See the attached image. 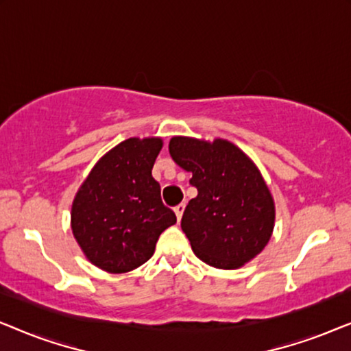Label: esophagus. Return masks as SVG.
Listing matches in <instances>:
<instances>
[{"mask_svg":"<svg viewBox=\"0 0 351 351\" xmlns=\"http://www.w3.org/2000/svg\"><path fill=\"white\" fill-rule=\"evenodd\" d=\"M184 210H185V204H184V203L179 204V206H176V208H174V213H176V217H177V220H180V219H182V215H184Z\"/></svg>","mask_w":351,"mask_h":351,"instance_id":"esophagus-1","label":"esophagus"}]
</instances>
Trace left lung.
<instances>
[{"mask_svg": "<svg viewBox=\"0 0 351 351\" xmlns=\"http://www.w3.org/2000/svg\"><path fill=\"white\" fill-rule=\"evenodd\" d=\"M169 155L191 172L198 196L186 204L182 230L196 257L237 270L257 257L275 228V201L251 158L225 138L174 136Z\"/></svg>", "mask_w": 351, "mask_h": 351, "instance_id": "8db88e82", "label": "left lung"}]
</instances>
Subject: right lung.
I'll return each instance as SVG.
<instances>
[{"mask_svg":"<svg viewBox=\"0 0 351 351\" xmlns=\"http://www.w3.org/2000/svg\"><path fill=\"white\" fill-rule=\"evenodd\" d=\"M161 148V137L126 138L95 162L76 191L71 232L100 270H136L153 256L160 234L176 223L152 176Z\"/></svg>","mask_w":351,"mask_h":351,"instance_id":"add662e5","label":"right lung"}]
</instances>
